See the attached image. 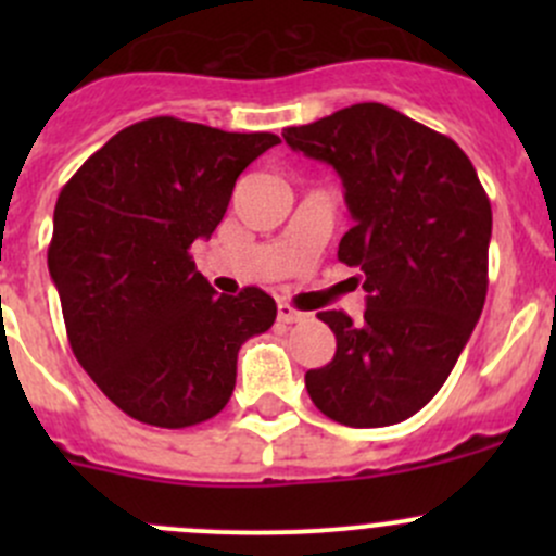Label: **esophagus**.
<instances>
[{"instance_id":"obj_1","label":"esophagus","mask_w":556,"mask_h":556,"mask_svg":"<svg viewBox=\"0 0 556 556\" xmlns=\"http://www.w3.org/2000/svg\"><path fill=\"white\" fill-rule=\"evenodd\" d=\"M277 319L282 325H293V323H304L306 314L299 312L295 306H290V304H279L277 306Z\"/></svg>"}]
</instances>
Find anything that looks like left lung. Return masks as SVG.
<instances>
[{
    "instance_id": "8db88e82",
    "label": "left lung",
    "mask_w": 556,
    "mask_h": 556,
    "mask_svg": "<svg viewBox=\"0 0 556 556\" xmlns=\"http://www.w3.org/2000/svg\"><path fill=\"white\" fill-rule=\"evenodd\" d=\"M282 137L339 172L355 220L339 261L368 293L361 323L317 314L336 355L306 371V390L333 422H403L441 390L484 309L490 199L454 139L392 106L352 104Z\"/></svg>"
}]
</instances>
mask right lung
Returning a JSON list of instances; mask_svg holds the SVG:
<instances>
[{"instance_id":"obj_1","label":"right lung","mask_w":556,"mask_h":556,"mask_svg":"<svg viewBox=\"0 0 556 556\" xmlns=\"http://www.w3.org/2000/svg\"><path fill=\"white\" fill-rule=\"evenodd\" d=\"M274 144L268 131L150 117L61 188L48 268L70 346L137 422L177 430L223 412L239 346L277 319L261 288L215 295L190 255L223 220L239 174Z\"/></svg>"}]
</instances>
